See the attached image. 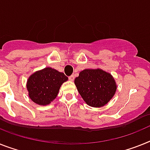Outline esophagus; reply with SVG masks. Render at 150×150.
<instances>
[{"mask_svg": "<svg viewBox=\"0 0 150 150\" xmlns=\"http://www.w3.org/2000/svg\"><path fill=\"white\" fill-rule=\"evenodd\" d=\"M69 80H70V81H74V79H75V77H74V75H71V76H69Z\"/></svg>", "mask_w": 150, "mask_h": 150, "instance_id": "obj_1", "label": "esophagus"}]
</instances>
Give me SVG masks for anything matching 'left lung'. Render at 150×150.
<instances>
[{
  "instance_id": "1",
  "label": "left lung",
  "mask_w": 150,
  "mask_h": 150,
  "mask_svg": "<svg viewBox=\"0 0 150 150\" xmlns=\"http://www.w3.org/2000/svg\"><path fill=\"white\" fill-rule=\"evenodd\" d=\"M79 94L91 107L104 106L114 97L117 90L115 80L110 73L100 69H85L75 78Z\"/></svg>"
}]
</instances>
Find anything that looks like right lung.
<instances>
[{
    "mask_svg": "<svg viewBox=\"0 0 150 150\" xmlns=\"http://www.w3.org/2000/svg\"><path fill=\"white\" fill-rule=\"evenodd\" d=\"M68 77L50 67L34 72L29 77L26 88L30 98L39 105H47L56 98L60 87Z\"/></svg>",
    "mask_w": 150,
    "mask_h": 150,
    "instance_id": "right-lung-1",
    "label": "right lung"
}]
</instances>
